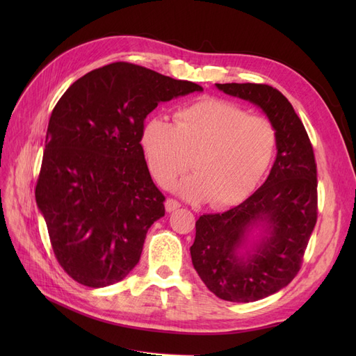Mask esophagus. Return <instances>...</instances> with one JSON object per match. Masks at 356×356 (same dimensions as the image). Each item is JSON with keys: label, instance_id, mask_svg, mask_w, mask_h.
Instances as JSON below:
<instances>
[{"label": "esophagus", "instance_id": "34e87169", "mask_svg": "<svg viewBox=\"0 0 356 356\" xmlns=\"http://www.w3.org/2000/svg\"><path fill=\"white\" fill-rule=\"evenodd\" d=\"M165 207H166L168 212H174V211H177L181 207V204H179V202H177L174 199H168L166 203H165Z\"/></svg>", "mask_w": 356, "mask_h": 356}]
</instances>
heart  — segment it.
Segmentation results:
<instances>
[{
    "instance_id": "heart-1",
    "label": "heart",
    "mask_w": 356,
    "mask_h": 356,
    "mask_svg": "<svg viewBox=\"0 0 356 356\" xmlns=\"http://www.w3.org/2000/svg\"><path fill=\"white\" fill-rule=\"evenodd\" d=\"M141 144L160 186L168 187L184 174L193 157L196 174L178 182V195L190 202L209 199L212 207H230L250 195L270 166L276 129L266 117L207 98L179 108L175 123L149 120Z\"/></svg>"
}]
</instances>
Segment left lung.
Segmentation results:
<instances>
[{
	"mask_svg": "<svg viewBox=\"0 0 356 356\" xmlns=\"http://www.w3.org/2000/svg\"><path fill=\"white\" fill-rule=\"evenodd\" d=\"M215 86L257 105L276 129L277 153L264 184L238 207L202 215L190 248L209 291L251 303L285 288L300 270L318 217L316 163L306 129L281 92L255 83Z\"/></svg>",
	"mask_w": 356,
	"mask_h": 356,
	"instance_id": "8db88e82",
	"label": "left lung"
}]
</instances>
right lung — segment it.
<instances>
[{"label": "right lung", "instance_id": "1", "mask_svg": "<svg viewBox=\"0 0 356 356\" xmlns=\"http://www.w3.org/2000/svg\"><path fill=\"white\" fill-rule=\"evenodd\" d=\"M199 84L115 62L62 95L49 120L35 200L53 252L74 281L120 282L138 264L148 229L165 215L141 136L160 102Z\"/></svg>", "mask_w": 356, "mask_h": 356}]
</instances>
